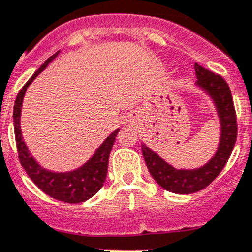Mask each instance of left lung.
Segmentation results:
<instances>
[{
  "mask_svg": "<svg viewBox=\"0 0 252 252\" xmlns=\"http://www.w3.org/2000/svg\"><path fill=\"white\" fill-rule=\"evenodd\" d=\"M194 69L196 86L211 99L219 118L220 138L215 155L201 167L178 170L167 163L157 152L141 143V152L152 178L159 187L178 194L196 193L209 186L224 168L237 140L236 111L229 86L223 77L210 72L199 64H194Z\"/></svg>",
  "mask_w": 252,
  "mask_h": 252,
  "instance_id": "1",
  "label": "left lung"
}]
</instances>
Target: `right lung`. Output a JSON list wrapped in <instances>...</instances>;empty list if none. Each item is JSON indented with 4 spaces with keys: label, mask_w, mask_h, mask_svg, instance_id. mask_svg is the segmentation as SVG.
Returning a JSON list of instances; mask_svg holds the SVG:
<instances>
[{
    "label": "right lung",
    "mask_w": 252,
    "mask_h": 252,
    "mask_svg": "<svg viewBox=\"0 0 252 252\" xmlns=\"http://www.w3.org/2000/svg\"><path fill=\"white\" fill-rule=\"evenodd\" d=\"M60 51L50 56L49 59L39 66L38 69L34 72L29 81L27 82L23 89L18 93L15 104H14V130H15V140L16 148L19 153V161L22 163L23 168L26 170L28 176L33 180V183L38 187L43 193H46L47 196L62 201L66 203H80L85 202L89 198L100 190L101 187L104 186L105 178L108 172V159H109V153L112 151V147L114 144L116 136L118 131L114 130L109 136L100 144V147L94 152L89 161H86L81 167L76 168L73 171L66 172H55L50 171L43 168L38 162L34 159L26 141L23 140L22 126H20V117H22V105L24 94H26L28 86L33 82V80L38 76L42 70L46 69L54 59H55Z\"/></svg>",
    "instance_id": "1"
}]
</instances>
